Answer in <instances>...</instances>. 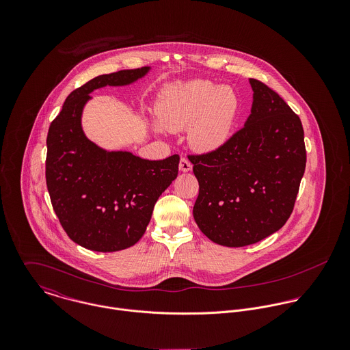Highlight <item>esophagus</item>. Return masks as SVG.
I'll return each mask as SVG.
<instances>
[{"label":"esophagus","mask_w":350,"mask_h":350,"mask_svg":"<svg viewBox=\"0 0 350 350\" xmlns=\"http://www.w3.org/2000/svg\"><path fill=\"white\" fill-rule=\"evenodd\" d=\"M191 168H193L191 161L187 157H182L179 161V170L183 172H189V171H191Z\"/></svg>","instance_id":"34e87169"}]
</instances>
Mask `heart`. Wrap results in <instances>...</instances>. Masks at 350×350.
I'll return each mask as SVG.
<instances>
[{
	"mask_svg": "<svg viewBox=\"0 0 350 350\" xmlns=\"http://www.w3.org/2000/svg\"><path fill=\"white\" fill-rule=\"evenodd\" d=\"M241 102L234 89L206 81L178 83L165 89L157 105L163 128H189V142L200 152L217 150L229 139Z\"/></svg>",
	"mask_w": 350,
	"mask_h": 350,
	"instance_id": "obj_1",
	"label": "heart"
}]
</instances>
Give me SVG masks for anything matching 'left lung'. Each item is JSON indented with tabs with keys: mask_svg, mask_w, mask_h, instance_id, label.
<instances>
[{
	"mask_svg": "<svg viewBox=\"0 0 350 350\" xmlns=\"http://www.w3.org/2000/svg\"><path fill=\"white\" fill-rule=\"evenodd\" d=\"M250 82L245 125L217 150L189 154L200 183L194 219L207 239L230 248L258 243L287 222L306 168L299 116L265 83Z\"/></svg>",
	"mask_w": 350,
	"mask_h": 350,
	"instance_id": "obj_1",
	"label": "left lung"
}]
</instances>
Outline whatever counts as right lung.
Returning a JSON list of instances; mask_svg holds the SVG:
<instances>
[{"instance_id": "obj_1", "label": "right lung", "mask_w": 350, "mask_h": 350, "mask_svg": "<svg viewBox=\"0 0 350 350\" xmlns=\"http://www.w3.org/2000/svg\"><path fill=\"white\" fill-rule=\"evenodd\" d=\"M148 70H121L89 81L66 98L51 122L46 159L51 203L67 236L86 250L135 245L146 233L156 200L178 176L179 154L146 160L129 152H106L81 126L93 90L132 83Z\"/></svg>"}]
</instances>
